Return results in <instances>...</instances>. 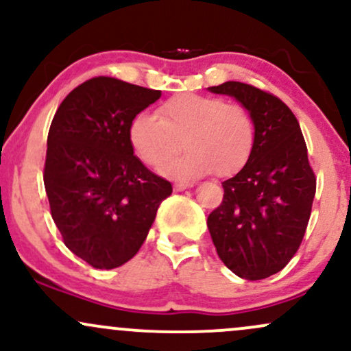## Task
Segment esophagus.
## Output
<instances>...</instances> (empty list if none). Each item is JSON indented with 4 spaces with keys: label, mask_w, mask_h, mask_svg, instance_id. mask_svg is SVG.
<instances>
[{
    "label": "esophagus",
    "mask_w": 351,
    "mask_h": 351,
    "mask_svg": "<svg viewBox=\"0 0 351 351\" xmlns=\"http://www.w3.org/2000/svg\"><path fill=\"white\" fill-rule=\"evenodd\" d=\"M191 186H193V183H186V181H176V183L173 184V189H175V191H183V189L191 188Z\"/></svg>",
    "instance_id": "1"
}]
</instances>
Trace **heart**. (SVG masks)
<instances>
[{
    "label": "heart",
    "mask_w": 351,
    "mask_h": 351,
    "mask_svg": "<svg viewBox=\"0 0 351 351\" xmlns=\"http://www.w3.org/2000/svg\"><path fill=\"white\" fill-rule=\"evenodd\" d=\"M128 136L136 156L152 168L170 162L183 143L186 153L163 168L170 176L196 178L213 170L229 176L251 156L254 123L241 104L215 95L180 94L156 108V119L135 115Z\"/></svg>",
    "instance_id": "heart-1"
}]
</instances>
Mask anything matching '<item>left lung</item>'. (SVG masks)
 Wrapping results in <instances>:
<instances>
[{"label":"left lung","instance_id":"1","mask_svg":"<svg viewBox=\"0 0 351 351\" xmlns=\"http://www.w3.org/2000/svg\"><path fill=\"white\" fill-rule=\"evenodd\" d=\"M232 95L254 122V148L244 168L223 183L221 204L208 216L217 256L236 276L261 280L299 251L317 178L295 115L279 97L244 82L209 87Z\"/></svg>","mask_w":351,"mask_h":351}]
</instances>
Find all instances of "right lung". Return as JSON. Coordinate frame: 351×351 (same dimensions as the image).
<instances>
[{
    "instance_id": "right-lung-1",
    "label": "right lung",
    "mask_w": 351,
    "mask_h": 351,
    "mask_svg": "<svg viewBox=\"0 0 351 351\" xmlns=\"http://www.w3.org/2000/svg\"><path fill=\"white\" fill-rule=\"evenodd\" d=\"M162 90L99 75L62 100L47 135L44 186L64 244L95 269L130 261L173 188L134 155L132 120Z\"/></svg>"
}]
</instances>
